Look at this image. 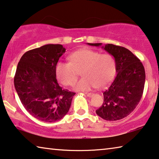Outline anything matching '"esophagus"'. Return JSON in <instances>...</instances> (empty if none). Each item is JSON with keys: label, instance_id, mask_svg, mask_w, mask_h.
Wrapping results in <instances>:
<instances>
[{"label": "esophagus", "instance_id": "esophagus-1", "mask_svg": "<svg viewBox=\"0 0 159 159\" xmlns=\"http://www.w3.org/2000/svg\"><path fill=\"white\" fill-rule=\"evenodd\" d=\"M85 95H87L88 97H89V98H90V97H92L94 94L93 93H85Z\"/></svg>", "mask_w": 159, "mask_h": 159}]
</instances>
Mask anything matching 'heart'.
<instances>
[{
	"label": "heart",
	"mask_w": 159,
	"mask_h": 159,
	"mask_svg": "<svg viewBox=\"0 0 159 159\" xmlns=\"http://www.w3.org/2000/svg\"><path fill=\"white\" fill-rule=\"evenodd\" d=\"M70 62L58 61L56 64L57 79L61 84L72 85L79 72L83 76L74 85V89L88 91L108 85L116 74V61L109 54H101L90 49H80L69 55Z\"/></svg>",
	"instance_id": "obj_1"
}]
</instances>
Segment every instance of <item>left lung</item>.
Segmentation results:
<instances>
[{"mask_svg": "<svg viewBox=\"0 0 159 159\" xmlns=\"http://www.w3.org/2000/svg\"><path fill=\"white\" fill-rule=\"evenodd\" d=\"M100 46L102 43H88ZM115 59L116 76L103 93L104 102L96 114L106 120L125 118L135 109L142 98L145 71L140 60L127 48L113 44L102 46Z\"/></svg>", "mask_w": 159, "mask_h": 159, "instance_id": "obj_1", "label": "left lung"}]
</instances>
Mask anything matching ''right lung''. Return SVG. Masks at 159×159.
Returning <instances> with one entry per match:
<instances>
[{
    "label": "right lung",
    "mask_w": 159,
    "mask_h": 159,
    "mask_svg": "<svg viewBox=\"0 0 159 159\" xmlns=\"http://www.w3.org/2000/svg\"><path fill=\"white\" fill-rule=\"evenodd\" d=\"M65 52L60 44L45 45L26 52L17 64L15 90L26 111L41 121L61 119L76 94L62 89L56 79V64Z\"/></svg>",
    "instance_id": "right-lung-1"
}]
</instances>
